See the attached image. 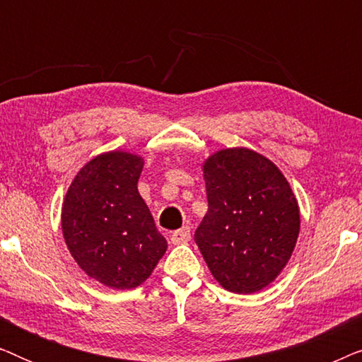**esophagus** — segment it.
I'll return each instance as SVG.
<instances>
[{"label": "esophagus", "mask_w": 362, "mask_h": 362, "mask_svg": "<svg viewBox=\"0 0 362 362\" xmlns=\"http://www.w3.org/2000/svg\"><path fill=\"white\" fill-rule=\"evenodd\" d=\"M189 239H191V229L187 226L181 227V229H177L171 234V244H175V245L186 244Z\"/></svg>", "instance_id": "obj_1"}]
</instances>
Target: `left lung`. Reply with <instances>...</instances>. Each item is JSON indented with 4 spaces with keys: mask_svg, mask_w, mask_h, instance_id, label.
<instances>
[{
    "mask_svg": "<svg viewBox=\"0 0 362 362\" xmlns=\"http://www.w3.org/2000/svg\"><path fill=\"white\" fill-rule=\"evenodd\" d=\"M207 209L194 239L221 286L249 295L269 286L293 254L300 207L276 165L250 148L202 163Z\"/></svg>",
    "mask_w": 362,
    "mask_h": 362,
    "instance_id": "1",
    "label": "left lung"
}]
</instances>
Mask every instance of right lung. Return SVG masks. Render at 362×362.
I'll list each match as a JSON object with an SVG mask.
<instances>
[{"label": "right lung", "mask_w": 362, "mask_h": 362, "mask_svg": "<svg viewBox=\"0 0 362 362\" xmlns=\"http://www.w3.org/2000/svg\"><path fill=\"white\" fill-rule=\"evenodd\" d=\"M143 165L135 153H102L81 168L64 197L69 252L83 274L115 290L141 285L168 247L138 192Z\"/></svg>", "instance_id": "add662e5"}]
</instances>
